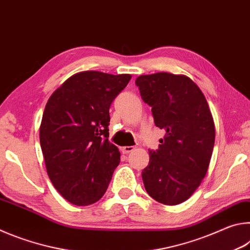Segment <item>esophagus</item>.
Here are the masks:
<instances>
[{
    "label": "esophagus",
    "instance_id": "obj_1",
    "mask_svg": "<svg viewBox=\"0 0 250 250\" xmlns=\"http://www.w3.org/2000/svg\"><path fill=\"white\" fill-rule=\"evenodd\" d=\"M135 149V147L133 146H124L121 149V151H122V153H125V154H128V153H130L131 151H133Z\"/></svg>",
    "mask_w": 250,
    "mask_h": 250
}]
</instances>
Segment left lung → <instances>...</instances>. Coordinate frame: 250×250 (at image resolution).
I'll return each mask as SVG.
<instances>
[{"label": "left lung", "instance_id": "8db88e82", "mask_svg": "<svg viewBox=\"0 0 250 250\" xmlns=\"http://www.w3.org/2000/svg\"><path fill=\"white\" fill-rule=\"evenodd\" d=\"M135 84L152 108L155 125L167 132L159 149L149 150L143 184L156 202L177 205L195 192L209 166L215 125L208 104L197 84L183 75H142Z\"/></svg>", "mask_w": 250, "mask_h": 250}]
</instances>
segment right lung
I'll return each instance as SVG.
<instances>
[{"label":"right lung","mask_w":250,"mask_h":250,"mask_svg":"<svg viewBox=\"0 0 250 250\" xmlns=\"http://www.w3.org/2000/svg\"><path fill=\"white\" fill-rule=\"evenodd\" d=\"M130 75L83 71L50 96L42 118L40 141L55 188L74 205L94 204L104 196L120 152L110 143L109 108Z\"/></svg>","instance_id":"add662e5"}]
</instances>
